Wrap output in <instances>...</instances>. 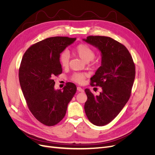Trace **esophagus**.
Returning <instances> with one entry per match:
<instances>
[{"label": "esophagus", "instance_id": "34e87169", "mask_svg": "<svg viewBox=\"0 0 155 155\" xmlns=\"http://www.w3.org/2000/svg\"><path fill=\"white\" fill-rule=\"evenodd\" d=\"M77 90H78V91H80V92H82V93L84 92V89H83L82 87H77Z\"/></svg>", "mask_w": 155, "mask_h": 155}]
</instances>
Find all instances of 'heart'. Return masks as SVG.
<instances>
[{
    "instance_id": "1",
    "label": "heart",
    "mask_w": 155,
    "mask_h": 155,
    "mask_svg": "<svg viewBox=\"0 0 155 155\" xmlns=\"http://www.w3.org/2000/svg\"><path fill=\"white\" fill-rule=\"evenodd\" d=\"M74 53L84 61L89 62L93 60L95 56L94 50L88 45L81 44L78 45L74 49ZM60 63L62 67H67L69 64L70 56L67 51H64L60 55ZM85 77V74L83 73H76L73 77V80L78 83H82Z\"/></svg>"
}]
</instances>
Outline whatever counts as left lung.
Returning <instances> with one entry per match:
<instances>
[{"mask_svg": "<svg viewBox=\"0 0 155 155\" xmlns=\"http://www.w3.org/2000/svg\"><path fill=\"white\" fill-rule=\"evenodd\" d=\"M82 40L101 53V66L91 80V85L101 87L102 91L95 96L85 89L87 100L84 109L89 121L101 127L110 123L128 101L135 67L128 49L112 38L91 36Z\"/></svg>", "mask_w": 155, "mask_h": 155, "instance_id": "obj_1", "label": "left lung"}]
</instances>
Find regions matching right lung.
I'll return each mask as SVG.
<instances>
[{"instance_id": "right-lung-1", "label": "right lung", "mask_w": 155, "mask_h": 155, "mask_svg": "<svg viewBox=\"0 0 155 155\" xmlns=\"http://www.w3.org/2000/svg\"><path fill=\"white\" fill-rule=\"evenodd\" d=\"M76 38L51 37L32 45L22 57L19 81L30 111L42 124L54 126L64 118L68 105L77 91L68 82L55 89L54 76L62 72L60 54Z\"/></svg>"}]
</instances>
